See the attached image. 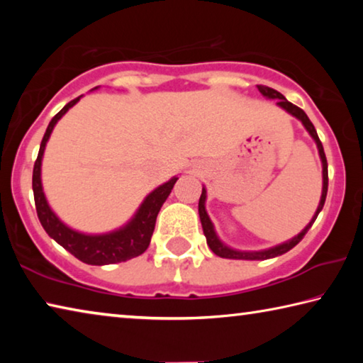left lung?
<instances>
[{
    "instance_id": "obj_1",
    "label": "left lung",
    "mask_w": 363,
    "mask_h": 363,
    "mask_svg": "<svg viewBox=\"0 0 363 363\" xmlns=\"http://www.w3.org/2000/svg\"><path fill=\"white\" fill-rule=\"evenodd\" d=\"M257 89L261 91L262 96L269 97V99H279L277 101V106H280L281 108H285L288 113H291L293 116H296L298 120L303 121V125L306 126V130L309 131V134L312 138H314L315 144L318 147V153H320V158H322V164H323V189H322V199H320V203H318V208L317 211L314 214V218H312V220L309 224H307L306 229L298 233L296 237L291 238L290 242L286 243H281L279 245V247H274V248H269V250H264V251H235L232 250L229 247H225V245L219 240L216 232H214V227L211 224L210 218H208L206 214V210H205V200H206V190L203 189L201 190V195H200V200H199V213H200V220H201V227H203V233L206 237V243L208 247L211 248V251L214 255H218L220 257H229V259H269V257H275V256H280L286 253V251H290L293 247H296V245L303 240V237L307 233V230L311 229V225L314 224V220L317 219L318 213H320V210L325 205V199H327V190H328V164H327V157H325V152H323V145L320 143V139H318L317 136V131L314 125H312V121L309 120V116H307L304 113L303 108H299L294 106V104L288 102L284 94H280L279 91H275L272 88H269V86H264V84H259L257 86Z\"/></svg>"
}]
</instances>
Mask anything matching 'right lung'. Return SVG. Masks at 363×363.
<instances>
[{
    "label": "right lung",
    "instance_id": "obj_1",
    "mask_svg": "<svg viewBox=\"0 0 363 363\" xmlns=\"http://www.w3.org/2000/svg\"><path fill=\"white\" fill-rule=\"evenodd\" d=\"M79 97L70 101L57 115H54V118L49 121L45 136H43L38 157H36L33 167L32 186L35 206L43 229L46 230L49 237L54 238L59 245H62L67 251H70V253L78 257L79 261H83L86 264H93V266H106V264L123 262L131 259V257L140 256L147 248H149L150 237L153 233V229H155L158 211L164 203V200L168 199L171 190H173L177 177H173V179L168 181L167 184H163V186L153 190L150 195H147V199L144 200V203L140 205L136 216H134L125 227H121V229L115 232L104 233V235H84V233L72 230L70 227L60 223L56 214L51 211V208H49L46 201V196L43 194L41 158L43 153H45L48 139L51 136L56 123L62 118L67 110L75 106L79 101Z\"/></svg>",
    "mask_w": 363,
    "mask_h": 363
}]
</instances>
